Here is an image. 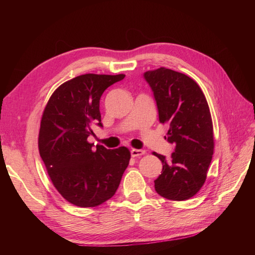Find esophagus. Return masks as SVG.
<instances>
[{
  "label": "esophagus",
  "instance_id": "34e87169",
  "mask_svg": "<svg viewBox=\"0 0 255 255\" xmlns=\"http://www.w3.org/2000/svg\"><path fill=\"white\" fill-rule=\"evenodd\" d=\"M130 153H131L132 158H138V156L143 155L145 153V150H142V149H132L130 151Z\"/></svg>",
  "mask_w": 255,
  "mask_h": 255
}]
</instances>
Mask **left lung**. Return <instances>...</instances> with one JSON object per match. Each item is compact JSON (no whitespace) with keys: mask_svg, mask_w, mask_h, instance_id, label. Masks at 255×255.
<instances>
[{"mask_svg":"<svg viewBox=\"0 0 255 255\" xmlns=\"http://www.w3.org/2000/svg\"><path fill=\"white\" fill-rule=\"evenodd\" d=\"M153 92L159 121L169 125L165 139L174 145L171 161L153 152L163 169L154 181L160 196L186 200L196 195L207 177L214 154V128L208 103L198 84L187 75L160 68L144 72Z\"/></svg>","mask_w":255,"mask_h":255,"instance_id":"obj_1","label":"left lung"}]
</instances>
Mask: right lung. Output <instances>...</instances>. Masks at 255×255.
<instances>
[{"instance_id":"add662e5","label":"right lung","mask_w":255,"mask_h":255,"mask_svg":"<svg viewBox=\"0 0 255 255\" xmlns=\"http://www.w3.org/2000/svg\"><path fill=\"white\" fill-rule=\"evenodd\" d=\"M125 74L88 73L53 92L42 114L38 148L50 180L75 206L96 207L115 195L130 160L126 147L110 150L88 141L91 125L101 123L100 100Z\"/></svg>"}]
</instances>
